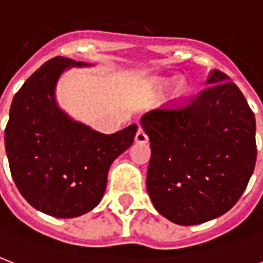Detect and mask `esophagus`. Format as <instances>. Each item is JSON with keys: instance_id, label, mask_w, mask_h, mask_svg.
Here are the masks:
<instances>
[{"instance_id": "esophagus-1", "label": "esophagus", "mask_w": 263, "mask_h": 263, "mask_svg": "<svg viewBox=\"0 0 263 263\" xmlns=\"http://www.w3.org/2000/svg\"><path fill=\"white\" fill-rule=\"evenodd\" d=\"M135 142L138 144H146L148 142V138L146 135V132L143 129H138L136 132V136H135Z\"/></svg>"}]
</instances>
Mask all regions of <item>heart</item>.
<instances>
[{"mask_svg":"<svg viewBox=\"0 0 263 263\" xmlns=\"http://www.w3.org/2000/svg\"><path fill=\"white\" fill-rule=\"evenodd\" d=\"M177 82V78H161V79H156L154 83H153V88L157 91V92H162V91L168 90L169 87H172L173 84ZM191 92V87L187 82H179L176 84L175 90H173L172 94V101L173 102H181L184 99L187 98L188 95Z\"/></svg>","mask_w":263,"mask_h":263,"instance_id":"1","label":"heart"}]
</instances>
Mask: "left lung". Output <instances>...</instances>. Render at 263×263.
I'll return each instance as SVG.
<instances>
[{
    "instance_id": "obj_1",
    "label": "left lung",
    "mask_w": 263,
    "mask_h": 263,
    "mask_svg": "<svg viewBox=\"0 0 263 263\" xmlns=\"http://www.w3.org/2000/svg\"><path fill=\"white\" fill-rule=\"evenodd\" d=\"M185 106L142 116L150 140L148 195L157 212L179 225L222 216L245 192L257 161L255 117L225 73Z\"/></svg>"
}]
</instances>
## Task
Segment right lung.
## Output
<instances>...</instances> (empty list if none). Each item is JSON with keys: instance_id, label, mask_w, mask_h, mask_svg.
<instances>
[{"instance_id": "obj_1", "label": "right lung", "mask_w": 263, "mask_h": 263, "mask_svg": "<svg viewBox=\"0 0 263 263\" xmlns=\"http://www.w3.org/2000/svg\"><path fill=\"white\" fill-rule=\"evenodd\" d=\"M91 64L67 57L45 63L16 92L5 128L12 177L39 212L73 218L92 210L106 190L111 162L131 147L138 125L105 135L59 106L55 86L64 71Z\"/></svg>"}]
</instances>
